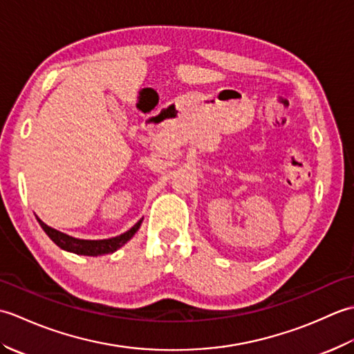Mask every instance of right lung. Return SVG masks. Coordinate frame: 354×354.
Returning <instances> with one entry per match:
<instances>
[{"instance_id":"obj_1","label":"right lung","mask_w":354,"mask_h":354,"mask_svg":"<svg viewBox=\"0 0 354 354\" xmlns=\"http://www.w3.org/2000/svg\"><path fill=\"white\" fill-rule=\"evenodd\" d=\"M37 222H39L42 230L45 231V234H47L59 248H62V250L74 252V254L91 255V257H97V255L111 254V252L117 251L118 248H122L127 242V240L132 239V236L138 231L140 225H141V221H138L129 231H126V232H123V234L112 237V239L80 240V239H74L71 236H66V234H64V232L57 231V230L50 228L48 225H45L41 219H37Z\"/></svg>"}]
</instances>
